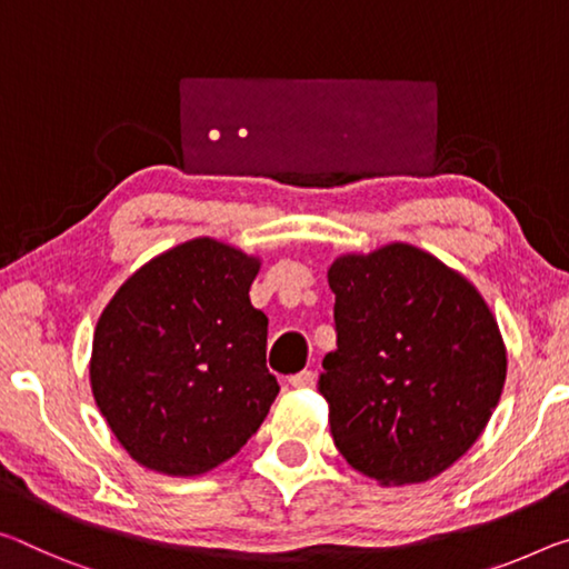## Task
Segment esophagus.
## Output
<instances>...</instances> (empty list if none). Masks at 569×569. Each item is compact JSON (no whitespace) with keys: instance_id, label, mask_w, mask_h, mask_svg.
<instances>
[{"instance_id":"esophagus-1","label":"esophagus","mask_w":569,"mask_h":569,"mask_svg":"<svg viewBox=\"0 0 569 569\" xmlns=\"http://www.w3.org/2000/svg\"><path fill=\"white\" fill-rule=\"evenodd\" d=\"M291 387H299V390H306V387H313V382H317V375L311 372V369H303V372L299 375H291Z\"/></svg>"}]
</instances>
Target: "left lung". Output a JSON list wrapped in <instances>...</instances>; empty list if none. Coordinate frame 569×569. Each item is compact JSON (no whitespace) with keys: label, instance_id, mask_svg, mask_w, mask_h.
Listing matches in <instances>:
<instances>
[{"label":"left lung","instance_id":"1","mask_svg":"<svg viewBox=\"0 0 569 569\" xmlns=\"http://www.w3.org/2000/svg\"><path fill=\"white\" fill-rule=\"evenodd\" d=\"M337 349L319 392L333 443L382 483L443 473L476 443L507 380L481 293L430 252L395 242L329 268Z\"/></svg>","mask_w":569,"mask_h":569}]
</instances>
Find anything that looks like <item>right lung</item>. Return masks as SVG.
<instances>
[{
  "instance_id": "1",
  "label": "right lung",
  "mask_w": 569,
  "mask_h": 569,
  "mask_svg": "<svg viewBox=\"0 0 569 569\" xmlns=\"http://www.w3.org/2000/svg\"><path fill=\"white\" fill-rule=\"evenodd\" d=\"M260 263L197 238L149 260L98 319L96 405L133 461L197 476L238 453L278 387L266 367L268 317L252 309Z\"/></svg>"
}]
</instances>
